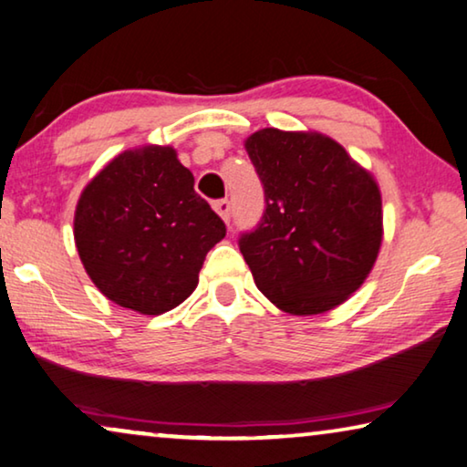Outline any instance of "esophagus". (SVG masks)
<instances>
[{
  "mask_svg": "<svg viewBox=\"0 0 467 467\" xmlns=\"http://www.w3.org/2000/svg\"><path fill=\"white\" fill-rule=\"evenodd\" d=\"M213 210L220 213V218L226 222H231V201L228 199H220V201H213Z\"/></svg>",
  "mask_w": 467,
  "mask_h": 467,
  "instance_id": "esophagus-1",
  "label": "esophagus"
}]
</instances>
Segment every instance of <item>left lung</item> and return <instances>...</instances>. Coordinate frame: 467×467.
<instances>
[{"mask_svg":"<svg viewBox=\"0 0 467 467\" xmlns=\"http://www.w3.org/2000/svg\"><path fill=\"white\" fill-rule=\"evenodd\" d=\"M264 213L239 236L257 289L289 315H321L350 297L381 245L371 173L323 134L266 128L245 142Z\"/></svg>","mask_w":467,"mask_h":467,"instance_id":"1","label":"left lung"}]
</instances>
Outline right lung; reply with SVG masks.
Returning <instances> with one entry per match:
<instances>
[{"label": "right lung", "instance_id": "obj_1", "mask_svg": "<svg viewBox=\"0 0 467 467\" xmlns=\"http://www.w3.org/2000/svg\"><path fill=\"white\" fill-rule=\"evenodd\" d=\"M226 224L170 146L115 157L81 192L75 245L110 302L161 315L189 297Z\"/></svg>", "mask_w": 467, "mask_h": 467}]
</instances>
